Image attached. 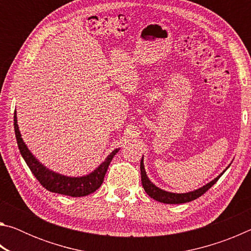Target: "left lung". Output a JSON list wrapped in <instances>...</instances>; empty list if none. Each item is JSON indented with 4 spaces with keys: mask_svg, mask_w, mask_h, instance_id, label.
<instances>
[{
    "mask_svg": "<svg viewBox=\"0 0 251 251\" xmlns=\"http://www.w3.org/2000/svg\"><path fill=\"white\" fill-rule=\"evenodd\" d=\"M230 166V164L228 165L225 171L223 173H220L219 175L214 178L211 181L207 182L206 185L201 186V188H197L195 190H192V192L188 193H172V192H167V190H164L157 187L154 182H152L150 178H148L146 171H145V166H144V156L142 157L141 160V175H142V184L145 192L147 193L148 196H151L152 199L155 201L163 202V203H185V202H189L192 201H195L198 197H201V195L205 194L208 189L210 188L211 186H214L220 177L223 176V174L227 171V169Z\"/></svg>",
    "mask_w": 251,
    "mask_h": 251,
    "instance_id": "1",
    "label": "left lung"
}]
</instances>
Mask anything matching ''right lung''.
Returning a JSON list of instances; mask_svg holds the SVG:
<instances>
[{
	"mask_svg": "<svg viewBox=\"0 0 251 251\" xmlns=\"http://www.w3.org/2000/svg\"><path fill=\"white\" fill-rule=\"evenodd\" d=\"M14 130L21 155H22L28 168L31 169L33 175L40 181V184L44 188L48 189L49 192L66 195V196L83 197L87 196V195L94 193L96 189H99L100 185L103 184L105 174L107 172V168L114 155H116V152L120 151V148H116L112 152H109V155L106 157L103 163L99 167L95 168L92 173L87 174V175L77 177L66 176L62 175L59 173L53 172L52 169L46 167L28 150L26 144L23 141L22 135H21L18 125V117H16V110L14 113Z\"/></svg>",
	"mask_w": 251,
	"mask_h": 251,
	"instance_id": "obj_1",
	"label": "right lung"
}]
</instances>
